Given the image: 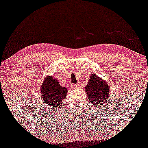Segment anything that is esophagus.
I'll return each instance as SVG.
<instances>
[{
    "label": "esophagus",
    "instance_id": "obj_1",
    "mask_svg": "<svg viewBox=\"0 0 148 148\" xmlns=\"http://www.w3.org/2000/svg\"><path fill=\"white\" fill-rule=\"evenodd\" d=\"M73 87L74 88H76V89H77V88H79L80 85H79V84H75L73 85Z\"/></svg>",
    "mask_w": 148,
    "mask_h": 148
}]
</instances>
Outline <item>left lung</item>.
Masks as SVG:
<instances>
[{
	"mask_svg": "<svg viewBox=\"0 0 148 148\" xmlns=\"http://www.w3.org/2000/svg\"><path fill=\"white\" fill-rule=\"evenodd\" d=\"M85 90L88 101L94 107L102 106L111 96L110 85L106 80L95 73L90 75L88 84L85 87Z\"/></svg>",
	"mask_w": 148,
	"mask_h": 148,
	"instance_id": "8db88e82",
	"label": "left lung"
}]
</instances>
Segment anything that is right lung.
Here are the masks:
<instances>
[{
	"mask_svg": "<svg viewBox=\"0 0 148 148\" xmlns=\"http://www.w3.org/2000/svg\"><path fill=\"white\" fill-rule=\"evenodd\" d=\"M41 94L44 103H47L53 109H60V106L65 100L68 89L60 85L58 79L53 78V76H47L45 77L40 88Z\"/></svg>",
	"mask_w": 148,
	"mask_h": 148,
	"instance_id": "add662e5",
	"label": "right lung"
}]
</instances>
